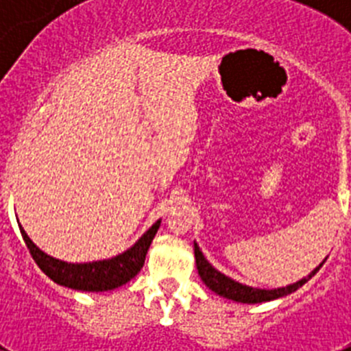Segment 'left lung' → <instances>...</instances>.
Instances as JSON below:
<instances>
[{"mask_svg": "<svg viewBox=\"0 0 351 351\" xmlns=\"http://www.w3.org/2000/svg\"><path fill=\"white\" fill-rule=\"evenodd\" d=\"M195 258H197L198 274H200L202 281L210 288V290L216 291L218 295L226 297V299L237 300V302H244V304L269 302V300H274V299H280V297L288 295V293H291V291H295L297 288L302 287L304 283H308L313 276L320 271V267L315 269L308 278H304V280L297 281V283L290 285V287L287 288H278V290H258V288H251V287H246V285L237 283V281L230 280V278H226V276L221 274L219 271H216V269H214L213 265L204 258L202 251H200V247L197 246V243H195Z\"/></svg>", "mask_w": 351, "mask_h": 351, "instance_id": "1", "label": "left lung"}]
</instances>
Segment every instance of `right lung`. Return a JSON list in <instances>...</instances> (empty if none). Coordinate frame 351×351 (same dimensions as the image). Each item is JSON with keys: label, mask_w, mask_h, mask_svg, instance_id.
<instances>
[{"label": "right lung", "mask_w": 351, "mask_h": 351, "mask_svg": "<svg viewBox=\"0 0 351 351\" xmlns=\"http://www.w3.org/2000/svg\"><path fill=\"white\" fill-rule=\"evenodd\" d=\"M19 228H21L24 243H26L27 250H29L31 256L36 262V265L54 283L61 285V287L73 288V290L107 291L128 283L132 278H135L141 272L149 246H151L153 237L156 235L158 228H160V221L154 223L138 239L137 243L133 244L128 251H125L123 255L116 256V258L101 260V262L93 263H66L61 262V260L52 258V256L45 255L43 251H40L33 244V241L23 230V226H19Z\"/></svg>", "instance_id": "add662e5"}]
</instances>
